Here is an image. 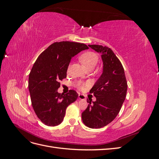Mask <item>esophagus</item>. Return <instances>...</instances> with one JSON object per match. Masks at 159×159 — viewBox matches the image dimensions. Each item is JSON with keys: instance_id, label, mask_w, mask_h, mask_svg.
Wrapping results in <instances>:
<instances>
[{"instance_id": "34e87169", "label": "esophagus", "mask_w": 159, "mask_h": 159, "mask_svg": "<svg viewBox=\"0 0 159 159\" xmlns=\"http://www.w3.org/2000/svg\"><path fill=\"white\" fill-rule=\"evenodd\" d=\"M78 98H79L80 99H82V100H85V99H86L85 96L84 95H83V94H79Z\"/></svg>"}]
</instances>
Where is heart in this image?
I'll use <instances>...</instances> for the list:
<instances>
[{"mask_svg": "<svg viewBox=\"0 0 159 159\" xmlns=\"http://www.w3.org/2000/svg\"><path fill=\"white\" fill-rule=\"evenodd\" d=\"M80 60L86 70H93L98 62L99 57L95 52L88 51L83 53L80 56ZM86 86L87 84H83L80 82L76 84V87L81 90L85 89Z\"/></svg>", "mask_w": 159, "mask_h": 159, "instance_id": "obj_1", "label": "heart"}]
</instances>
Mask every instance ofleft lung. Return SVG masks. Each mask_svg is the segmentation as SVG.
<instances>
[{
	"instance_id": "1",
	"label": "left lung",
	"mask_w": 159,
	"mask_h": 159,
	"mask_svg": "<svg viewBox=\"0 0 159 159\" xmlns=\"http://www.w3.org/2000/svg\"><path fill=\"white\" fill-rule=\"evenodd\" d=\"M102 54L103 71L89 92L96 98L81 113L83 123L92 129L106 126L117 117L126 98L127 82L123 67L113 50L107 46L88 45Z\"/></svg>"
}]
</instances>
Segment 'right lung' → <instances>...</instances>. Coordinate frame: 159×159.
Listing matches in <instances>:
<instances>
[{
    "label": "right lung",
    "mask_w": 159,
    "mask_h": 159,
    "mask_svg": "<svg viewBox=\"0 0 159 159\" xmlns=\"http://www.w3.org/2000/svg\"><path fill=\"white\" fill-rule=\"evenodd\" d=\"M88 48L86 44L78 42H54L38 57L30 72L28 89L34 111L46 125L60 124L67 107L78 98V94L74 89L61 94L57 89L60 81L66 78L71 57Z\"/></svg>",
    "instance_id": "right-lung-1"
}]
</instances>
